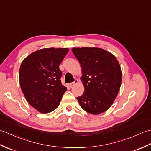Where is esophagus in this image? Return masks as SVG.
Segmentation results:
<instances>
[{"label":"esophagus","instance_id":"34e87169","mask_svg":"<svg viewBox=\"0 0 151 151\" xmlns=\"http://www.w3.org/2000/svg\"><path fill=\"white\" fill-rule=\"evenodd\" d=\"M78 79H75V81H74L73 82L70 83L69 86H70V87H73V86H75L76 84H78Z\"/></svg>","mask_w":151,"mask_h":151}]
</instances>
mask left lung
Instances as JSON below:
<instances>
[{
  "mask_svg": "<svg viewBox=\"0 0 151 151\" xmlns=\"http://www.w3.org/2000/svg\"><path fill=\"white\" fill-rule=\"evenodd\" d=\"M81 63L84 92L77 97L82 109L98 115L106 111L119 91L122 73L119 63L111 53L96 47L73 48Z\"/></svg>",
  "mask_w": 151,
  "mask_h": 151,
  "instance_id": "8db88e82",
  "label": "left lung"
}]
</instances>
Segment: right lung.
I'll list each match as a JSON object with an SVG mask.
<instances>
[{"label":"right lung","instance_id":"obj_1","mask_svg":"<svg viewBox=\"0 0 151 151\" xmlns=\"http://www.w3.org/2000/svg\"><path fill=\"white\" fill-rule=\"evenodd\" d=\"M68 52L67 48H46L30 54L21 63V90L28 103L40 113L55 110L67 91L61 82L59 65Z\"/></svg>","mask_w":151,"mask_h":151}]
</instances>
